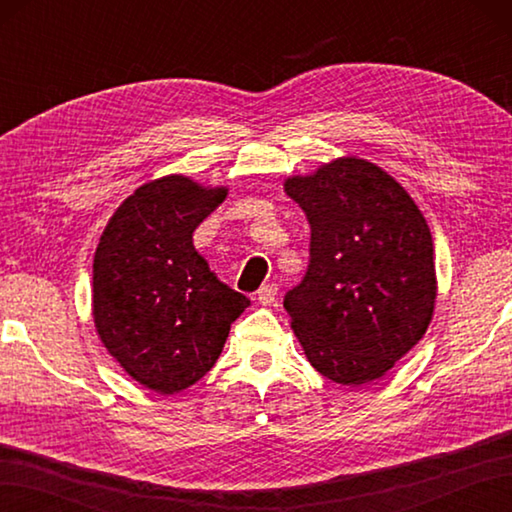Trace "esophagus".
Here are the masks:
<instances>
[{
    "mask_svg": "<svg viewBox=\"0 0 512 512\" xmlns=\"http://www.w3.org/2000/svg\"><path fill=\"white\" fill-rule=\"evenodd\" d=\"M277 284H266L257 290V303L259 306H273L277 299Z\"/></svg>",
    "mask_w": 512,
    "mask_h": 512,
    "instance_id": "obj_1",
    "label": "esophagus"
}]
</instances>
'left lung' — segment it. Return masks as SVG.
Returning a JSON list of instances; mask_svg holds the SVG:
<instances>
[{"label": "left lung", "mask_w": 512, "mask_h": 512, "mask_svg": "<svg viewBox=\"0 0 512 512\" xmlns=\"http://www.w3.org/2000/svg\"><path fill=\"white\" fill-rule=\"evenodd\" d=\"M284 191L310 222L308 273L284 299L303 354L345 387L383 378L436 308L427 220L400 182L358 156L292 176Z\"/></svg>", "instance_id": "8db88e82"}]
</instances>
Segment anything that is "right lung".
<instances>
[{
    "label": "right lung",
    "mask_w": 512,
    "mask_h": 512,
    "mask_svg": "<svg viewBox=\"0 0 512 512\" xmlns=\"http://www.w3.org/2000/svg\"><path fill=\"white\" fill-rule=\"evenodd\" d=\"M226 193L182 173L151 180L118 206L96 246L94 328L116 363L156 394L198 383L250 306L193 246V231Z\"/></svg>",
    "instance_id": "1"
}]
</instances>
